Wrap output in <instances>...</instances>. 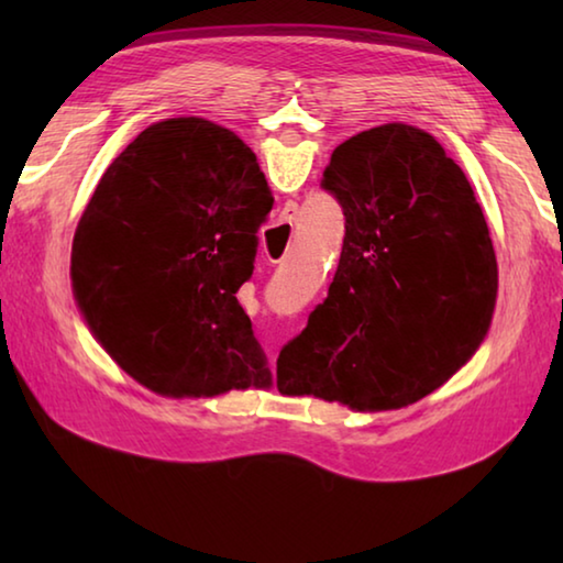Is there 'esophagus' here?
<instances>
[{
    "mask_svg": "<svg viewBox=\"0 0 563 563\" xmlns=\"http://www.w3.org/2000/svg\"><path fill=\"white\" fill-rule=\"evenodd\" d=\"M295 218H298V206H292V203L285 206V211H283V216H280V223H278V225H280V228H283V225H285V228L290 225V228H292ZM271 367H273V365H271Z\"/></svg>",
    "mask_w": 563,
    "mask_h": 563,
    "instance_id": "34e87169",
    "label": "esophagus"
}]
</instances>
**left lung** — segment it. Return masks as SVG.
Masks as SVG:
<instances>
[{
  "label": "left lung",
  "instance_id": "obj_1",
  "mask_svg": "<svg viewBox=\"0 0 563 563\" xmlns=\"http://www.w3.org/2000/svg\"><path fill=\"white\" fill-rule=\"evenodd\" d=\"M320 186L345 238L328 298L280 350V395L357 412L412 405L489 330L499 275L482 206L440 141L407 123L340 144Z\"/></svg>",
  "mask_w": 563,
  "mask_h": 563
}]
</instances>
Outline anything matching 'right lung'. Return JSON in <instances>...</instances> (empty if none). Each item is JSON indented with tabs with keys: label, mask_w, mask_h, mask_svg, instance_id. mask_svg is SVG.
Listing matches in <instances>:
<instances>
[{
	"label": "right lung",
	"mask_w": 563,
	"mask_h": 563,
	"mask_svg": "<svg viewBox=\"0 0 563 563\" xmlns=\"http://www.w3.org/2000/svg\"><path fill=\"white\" fill-rule=\"evenodd\" d=\"M271 208L258 158L213 121H158L113 158L76 225L71 288L121 369L170 397L273 385L235 298Z\"/></svg>",
	"instance_id": "right-lung-1"
}]
</instances>
